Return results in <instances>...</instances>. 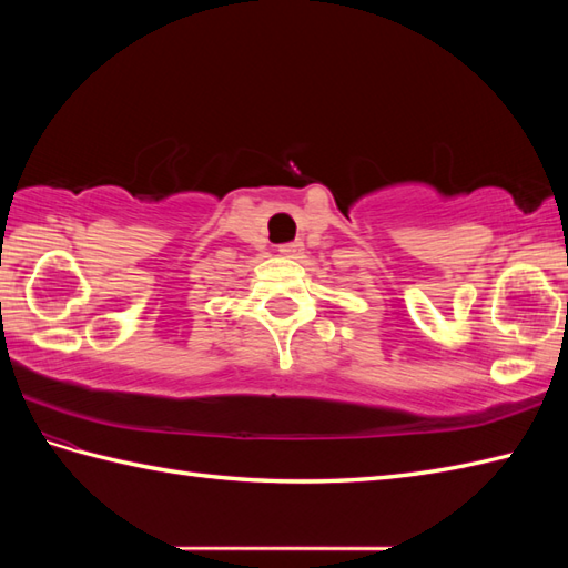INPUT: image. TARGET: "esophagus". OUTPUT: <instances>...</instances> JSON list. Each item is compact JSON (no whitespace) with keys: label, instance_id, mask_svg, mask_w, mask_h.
<instances>
[{"label":"esophagus","instance_id":"obj_1","mask_svg":"<svg viewBox=\"0 0 568 568\" xmlns=\"http://www.w3.org/2000/svg\"><path fill=\"white\" fill-rule=\"evenodd\" d=\"M281 253H283V256L295 258V256H300V253H303V244H300V241H295V244H285V246H281Z\"/></svg>","mask_w":568,"mask_h":568}]
</instances>
